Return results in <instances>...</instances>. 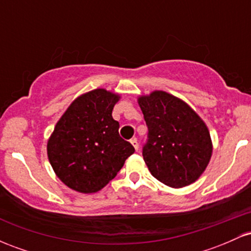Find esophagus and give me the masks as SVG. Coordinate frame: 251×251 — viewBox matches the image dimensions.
<instances>
[{
  "instance_id": "esophagus-1",
  "label": "esophagus",
  "mask_w": 251,
  "mask_h": 251,
  "mask_svg": "<svg viewBox=\"0 0 251 251\" xmlns=\"http://www.w3.org/2000/svg\"><path fill=\"white\" fill-rule=\"evenodd\" d=\"M129 142H131L132 145H133L135 151H138V149H139V144H138V140L135 139V138H133V139H131Z\"/></svg>"
}]
</instances>
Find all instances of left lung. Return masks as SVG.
<instances>
[{
    "mask_svg": "<svg viewBox=\"0 0 251 251\" xmlns=\"http://www.w3.org/2000/svg\"><path fill=\"white\" fill-rule=\"evenodd\" d=\"M149 128L143 157L151 175L170 188L195 183L212 155L206 124L179 98L164 91L138 97Z\"/></svg>",
    "mask_w": 251,
    "mask_h": 251,
    "instance_id": "1",
    "label": "left lung"
}]
</instances>
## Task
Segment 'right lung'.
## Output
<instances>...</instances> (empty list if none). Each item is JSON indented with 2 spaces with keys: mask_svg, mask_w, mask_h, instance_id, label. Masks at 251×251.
I'll use <instances>...</instances> for the list:
<instances>
[{
  "mask_svg": "<svg viewBox=\"0 0 251 251\" xmlns=\"http://www.w3.org/2000/svg\"><path fill=\"white\" fill-rule=\"evenodd\" d=\"M120 94L105 88L86 92L73 100L47 142L51 168L66 186L94 194L116 177L134 148L119 135L112 118Z\"/></svg>",
  "mask_w": 251,
  "mask_h": 251,
  "instance_id": "add662e5",
  "label": "right lung"
}]
</instances>
